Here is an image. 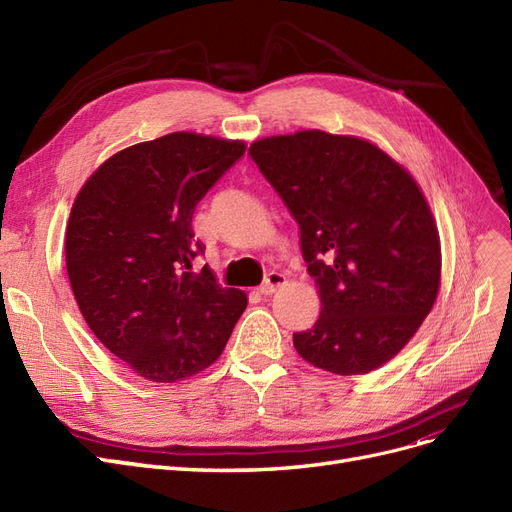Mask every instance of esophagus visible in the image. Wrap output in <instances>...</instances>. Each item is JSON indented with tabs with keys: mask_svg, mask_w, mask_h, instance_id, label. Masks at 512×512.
<instances>
[{
	"mask_svg": "<svg viewBox=\"0 0 512 512\" xmlns=\"http://www.w3.org/2000/svg\"><path fill=\"white\" fill-rule=\"evenodd\" d=\"M286 284V276L284 274H278V272H272L270 276L265 278V282L257 288L259 294H274L278 288H282Z\"/></svg>",
	"mask_w": 512,
	"mask_h": 512,
	"instance_id": "34e87169",
	"label": "esophagus"
}]
</instances>
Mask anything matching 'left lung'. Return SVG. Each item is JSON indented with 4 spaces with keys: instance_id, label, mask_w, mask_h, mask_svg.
I'll return each mask as SVG.
<instances>
[{
    "instance_id": "left-lung-1",
    "label": "left lung",
    "mask_w": 512,
    "mask_h": 512,
    "mask_svg": "<svg viewBox=\"0 0 512 512\" xmlns=\"http://www.w3.org/2000/svg\"><path fill=\"white\" fill-rule=\"evenodd\" d=\"M301 228V251L319 292L297 353L336 375H363L394 359L432 311L442 247L413 174L375 143L299 130L249 149Z\"/></svg>"
}]
</instances>
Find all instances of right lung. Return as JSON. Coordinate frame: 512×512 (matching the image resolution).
Here are the masks:
<instances>
[{"mask_svg":"<svg viewBox=\"0 0 512 512\" xmlns=\"http://www.w3.org/2000/svg\"><path fill=\"white\" fill-rule=\"evenodd\" d=\"M245 141L170 132L126 147L89 176L66 226V272L97 340L157 384L218 361L247 294L222 288L195 240L197 203L245 155Z\"/></svg>","mask_w":512,"mask_h":512,"instance_id":"1","label":"right lung"}]
</instances>
